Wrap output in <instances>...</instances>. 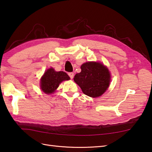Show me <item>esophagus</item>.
<instances>
[{"instance_id":"1","label":"esophagus","mask_w":152,"mask_h":152,"mask_svg":"<svg viewBox=\"0 0 152 152\" xmlns=\"http://www.w3.org/2000/svg\"><path fill=\"white\" fill-rule=\"evenodd\" d=\"M68 74H69V76H70V78L71 79L73 78V77H74V73L73 72H69Z\"/></svg>"}]
</instances>
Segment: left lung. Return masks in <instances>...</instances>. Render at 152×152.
Segmentation results:
<instances>
[{"label": "left lung", "mask_w": 152, "mask_h": 152, "mask_svg": "<svg viewBox=\"0 0 152 152\" xmlns=\"http://www.w3.org/2000/svg\"><path fill=\"white\" fill-rule=\"evenodd\" d=\"M81 72L77 73L74 81L85 95L91 97L102 95L109 87L110 74L102 63L88 62L81 66Z\"/></svg>", "instance_id": "1"}]
</instances>
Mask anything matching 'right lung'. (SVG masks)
I'll return each instance as SVG.
<instances>
[{"label":"right lung","mask_w":152,"mask_h":152,"mask_svg":"<svg viewBox=\"0 0 152 152\" xmlns=\"http://www.w3.org/2000/svg\"><path fill=\"white\" fill-rule=\"evenodd\" d=\"M69 80L70 77L66 72L63 71L56 72L52 68H50L45 72L41 78V89L46 94H50L59 87L61 82Z\"/></svg>","instance_id":"add662e5"}]
</instances>
